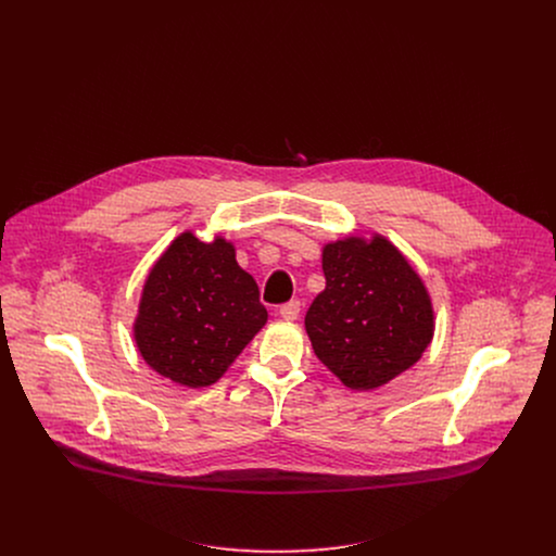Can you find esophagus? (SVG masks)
Masks as SVG:
<instances>
[{"instance_id":"1","label":"esophagus","mask_w":556,"mask_h":556,"mask_svg":"<svg viewBox=\"0 0 556 556\" xmlns=\"http://www.w3.org/2000/svg\"><path fill=\"white\" fill-rule=\"evenodd\" d=\"M302 313V304L298 300H291L287 304L280 306V317L287 318V320H295Z\"/></svg>"}]
</instances>
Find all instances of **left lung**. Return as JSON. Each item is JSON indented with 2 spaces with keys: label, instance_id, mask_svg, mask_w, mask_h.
<instances>
[{
  "label": "left lung",
  "instance_id": "obj_1",
  "mask_svg": "<svg viewBox=\"0 0 556 556\" xmlns=\"http://www.w3.org/2000/svg\"><path fill=\"white\" fill-rule=\"evenodd\" d=\"M325 291L306 313L318 359L351 390H372L410 368L432 340L430 298L383 238L323 250Z\"/></svg>",
  "mask_w": 556,
  "mask_h": 556
}]
</instances>
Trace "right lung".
<instances>
[{"label": "right lung", "mask_w": 556, "mask_h": 556, "mask_svg": "<svg viewBox=\"0 0 556 556\" xmlns=\"http://www.w3.org/2000/svg\"><path fill=\"white\" fill-rule=\"evenodd\" d=\"M265 320L258 287L239 267L236 248L181 233L150 271L135 338L162 377L205 388L225 375Z\"/></svg>", "instance_id": "1"}]
</instances>
